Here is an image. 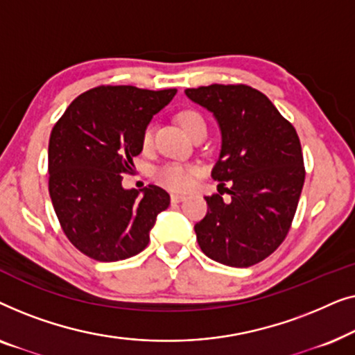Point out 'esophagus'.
Here are the masks:
<instances>
[{"instance_id":"obj_1","label":"esophagus","mask_w":355,"mask_h":355,"mask_svg":"<svg viewBox=\"0 0 355 355\" xmlns=\"http://www.w3.org/2000/svg\"><path fill=\"white\" fill-rule=\"evenodd\" d=\"M184 198H186V197H184V196H182V193H171V202H173V203L182 202V200H184Z\"/></svg>"}]
</instances>
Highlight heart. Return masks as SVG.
I'll return each instance as SVG.
<instances>
[{
    "label": "heart",
    "mask_w": 355,
    "mask_h": 355,
    "mask_svg": "<svg viewBox=\"0 0 355 355\" xmlns=\"http://www.w3.org/2000/svg\"><path fill=\"white\" fill-rule=\"evenodd\" d=\"M178 121L181 128L186 132L193 137V135L205 130L207 132V123L203 116L196 110H182L178 113ZM152 124H147L142 130V145L148 147L152 144ZM200 168L193 163H182V162H166L153 171V178L158 184L163 187L171 189V191L181 192L191 187L193 178L197 176Z\"/></svg>",
    "instance_id": "b5f03b06"
}]
</instances>
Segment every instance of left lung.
I'll return each instance as SVG.
<instances>
[{
	"label": "left lung",
	"instance_id": "8db88e82",
	"mask_svg": "<svg viewBox=\"0 0 355 355\" xmlns=\"http://www.w3.org/2000/svg\"><path fill=\"white\" fill-rule=\"evenodd\" d=\"M186 95L215 114L223 139L211 171L220 193L205 197L207 215L193 226L197 242L211 260L247 268L273 254L293 225L305 181L299 135L268 96L245 84L197 87Z\"/></svg>",
	"mask_w": 355,
	"mask_h": 355
}]
</instances>
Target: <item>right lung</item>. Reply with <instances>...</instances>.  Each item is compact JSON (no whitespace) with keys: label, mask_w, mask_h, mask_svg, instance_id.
I'll use <instances>...</instances> for the list:
<instances>
[{"label":"right lung","mask_w":355,"mask_h":355,"mask_svg":"<svg viewBox=\"0 0 355 355\" xmlns=\"http://www.w3.org/2000/svg\"><path fill=\"white\" fill-rule=\"evenodd\" d=\"M176 89L100 85L77 96L48 144V191L71 244L98 261H118L148 245L169 193L150 184L125 191L123 174L142 152V130Z\"/></svg>","instance_id":"obj_1"}]
</instances>
